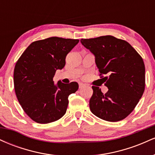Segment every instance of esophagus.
<instances>
[{
  "instance_id": "34e87169",
  "label": "esophagus",
  "mask_w": 155,
  "mask_h": 155,
  "mask_svg": "<svg viewBox=\"0 0 155 155\" xmlns=\"http://www.w3.org/2000/svg\"><path fill=\"white\" fill-rule=\"evenodd\" d=\"M85 86H86V85H85L84 84H83V83H79V88H82V87H85Z\"/></svg>"
}]
</instances>
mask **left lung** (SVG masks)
I'll return each mask as SVG.
<instances>
[{"label":"left lung","mask_w":155,"mask_h":155,"mask_svg":"<svg viewBox=\"0 0 155 155\" xmlns=\"http://www.w3.org/2000/svg\"><path fill=\"white\" fill-rule=\"evenodd\" d=\"M81 44L95 55L101 78L108 89L93 90L90 108L108 122L124 120L134 110L145 90V65L141 56L126 41L112 35L83 39Z\"/></svg>","instance_id":"1"}]
</instances>
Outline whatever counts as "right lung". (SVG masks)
<instances>
[{"mask_svg": "<svg viewBox=\"0 0 155 155\" xmlns=\"http://www.w3.org/2000/svg\"><path fill=\"white\" fill-rule=\"evenodd\" d=\"M79 39L51 37L33 41L16 63L14 84L19 104L32 120L47 124L60 120L66 112L68 96L79 84L53 81L55 72L65 65V58Z\"/></svg>", "mask_w": 155, "mask_h": 155, "instance_id": "right-lung-1", "label": "right lung"}]
</instances>
